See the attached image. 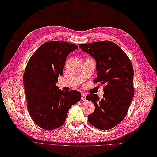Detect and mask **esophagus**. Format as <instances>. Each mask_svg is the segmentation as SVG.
<instances>
[{
    "label": "esophagus",
    "mask_w": 157,
    "mask_h": 157,
    "mask_svg": "<svg viewBox=\"0 0 157 157\" xmlns=\"http://www.w3.org/2000/svg\"><path fill=\"white\" fill-rule=\"evenodd\" d=\"M81 100H82V101H85V100H86V96H85L84 94H82V96H81Z\"/></svg>",
    "instance_id": "34e87169"
}]
</instances>
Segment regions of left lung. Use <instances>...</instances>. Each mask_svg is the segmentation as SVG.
<instances>
[{"instance_id":"obj_1","label":"left lung","mask_w":157,"mask_h":157,"mask_svg":"<svg viewBox=\"0 0 157 157\" xmlns=\"http://www.w3.org/2000/svg\"><path fill=\"white\" fill-rule=\"evenodd\" d=\"M79 46L95 59L97 78L93 82H100L103 86L102 99L96 94L86 96L95 105L94 113L87 116L88 121L98 129L114 128L127 114L134 95L133 69L130 59L117 44L110 41Z\"/></svg>"}]
</instances>
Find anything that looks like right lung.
<instances>
[{"instance_id": "add662e5", "label": "right lung", "mask_w": 157, "mask_h": 157, "mask_svg": "<svg viewBox=\"0 0 157 157\" xmlns=\"http://www.w3.org/2000/svg\"><path fill=\"white\" fill-rule=\"evenodd\" d=\"M77 48L68 42L47 41L27 63L23 78L27 109L34 122L43 129L60 127L70 108L81 99L80 92H65L56 85L63 75L67 56Z\"/></svg>"}]
</instances>
